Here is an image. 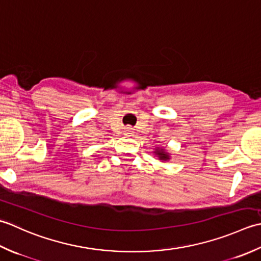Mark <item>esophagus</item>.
I'll use <instances>...</instances> for the list:
<instances>
[{
  "instance_id": "34e87169",
  "label": "esophagus",
  "mask_w": 261,
  "mask_h": 261,
  "mask_svg": "<svg viewBox=\"0 0 261 261\" xmlns=\"http://www.w3.org/2000/svg\"><path fill=\"white\" fill-rule=\"evenodd\" d=\"M124 134H125L126 136H132V135H133V132H132V128H129V127H128V128H126V130H125V133H124Z\"/></svg>"
}]
</instances>
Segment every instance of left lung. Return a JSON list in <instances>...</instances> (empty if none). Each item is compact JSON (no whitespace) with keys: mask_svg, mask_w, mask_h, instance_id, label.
Masks as SVG:
<instances>
[{"mask_svg":"<svg viewBox=\"0 0 261 261\" xmlns=\"http://www.w3.org/2000/svg\"><path fill=\"white\" fill-rule=\"evenodd\" d=\"M153 153L155 154V156H158L159 160L162 162L170 160V153L164 147H156L155 150L153 151Z\"/></svg>","mask_w":261,"mask_h":261,"instance_id":"1","label":"left lung"}]
</instances>
